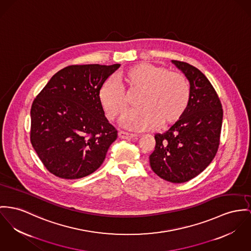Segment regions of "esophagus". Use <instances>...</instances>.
<instances>
[{
	"mask_svg": "<svg viewBox=\"0 0 251 251\" xmlns=\"http://www.w3.org/2000/svg\"><path fill=\"white\" fill-rule=\"evenodd\" d=\"M136 135L134 134H129V133H126V132H122L120 131L118 133V137L121 138V139H127V138H134Z\"/></svg>",
	"mask_w": 251,
	"mask_h": 251,
	"instance_id": "obj_1",
	"label": "esophagus"
}]
</instances>
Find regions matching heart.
Masks as SVG:
<instances>
[{
  "instance_id": "b5f03b06",
  "label": "heart",
  "mask_w": 251,
  "mask_h": 251,
  "mask_svg": "<svg viewBox=\"0 0 251 251\" xmlns=\"http://www.w3.org/2000/svg\"><path fill=\"white\" fill-rule=\"evenodd\" d=\"M117 81L128 94L139 93L135 103L138 110L128 113L121 120L122 126L131 130L149 131L159 125L170 127L184 116L190 105L191 88L187 78L161 66L136 64L121 72ZM118 83L106 81L98 94L102 109L112 120L119 118L128 108L124 90Z\"/></svg>"
}]
</instances>
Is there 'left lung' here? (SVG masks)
I'll use <instances>...</instances> for the list:
<instances>
[{
	"label": "left lung",
	"instance_id": "1",
	"mask_svg": "<svg viewBox=\"0 0 251 251\" xmlns=\"http://www.w3.org/2000/svg\"><path fill=\"white\" fill-rule=\"evenodd\" d=\"M172 63L189 81L190 105L177 123L165 133L154 135L155 146L149 159L159 177L181 183L201 173L215 157L223 109L211 83L200 70L185 62L172 60Z\"/></svg>",
	"mask_w": 251,
	"mask_h": 251
}]
</instances>
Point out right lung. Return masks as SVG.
<instances>
[{
    "instance_id": "add662e5",
    "label": "right lung",
    "mask_w": 251,
    "mask_h": 251,
    "mask_svg": "<svg viewBox=\"0 0 251 251\" xmlns=\"http://www.w3.org/2000/svg\"><path fill=\"white\" fill-rule=\"evenodd\" d=\"M120 64L69 66L34 99L30 141L50 173L75 179L101 166L117 131L99 103L101 86Z\"/></svg>"
}]
</instances>
